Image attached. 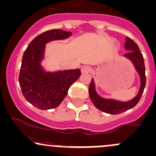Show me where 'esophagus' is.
Returning <instances> with one entry per match:
<instances>
[{
	"label": "esophagus",
	"mask_w": 156,
	"mask_h": 156,
	"mask_svg": "<svg viewBox=\"0 0 156 156\" xmlns=\"http://www.w3.org/2000/svg\"><path fill=\"white\" fill-rule=\"evenodd\" d=\"M91 70L92 69L90 66H83L82 68H81V72H82V73H90Z\"/></svg>",
	"instance_id": "esophagus-1"
}]
</instances>
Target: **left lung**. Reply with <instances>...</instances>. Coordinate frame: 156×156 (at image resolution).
I'll return each instance as SVG.
<instances>
[{
	"instance_id": "8db88e82",
	"label": "left lung",
	"mask_w": 156,
	"mask_h": 156,
	"mask_svg": "<svg viewBox=\"0 0 156 156\" xmlns=\"http://www.w3.org/2000/svg\"><path fill=\"white\" fill-rule=\"evenodd\" d=\"M125 48L130 51L123 55L132 62L136 71L139 74L140 80V86L137 96L132 99L127 101H120L114 99H108L101 97L95 87V83L92 78L91 83L89 87V96L92 102L96 108L105 113L110 114H119L124 111H128L134 108L138 103L144 93V90L146 86V75L145 65L143 55L139 50L138 45L129 37H126Z\"/></svg>"
}]
</instances>
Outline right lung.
<instances>
[{"mask_svg": "<svg viewBox=\"0 0 156 156\" xmlns=\"http://www.w3.org/2000/svg\"><path fill=\"white\" fill-rule=\"evenodd\" d=\"M71 35V32L60 29L45 31L33 39L24 51L19 84L25 99L39 109H52L60 105L70 86L81 75L79 69L50 73L45 72L41 65L45 57V44Z\"/></svg>", "mask_w": 156, "mask_h": 156, "instance_id": "right-lung-1", "label": "right lung"}]
</instances>
